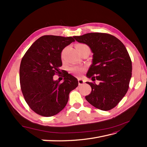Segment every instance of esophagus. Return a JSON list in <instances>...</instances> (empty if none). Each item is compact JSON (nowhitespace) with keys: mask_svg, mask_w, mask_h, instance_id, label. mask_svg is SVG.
<instances>
[{"mask_svg":"<svg viewBox=\"0 0 147 147\" xmlns=\"http://www.w3.org/2000/svg\"><path fill=\"white\" fill-rule=\"evenodd\" d=\"M84 83V80H83L81 78H78V84L79 85H82Z\"/></svg>","mask_w":147,"mask_h":147,"instance_id":"1","label":"esophagus"}]
</instances>
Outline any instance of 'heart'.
Wrapping results in <instances>:
<instances>
[{
    "instance_id": "b5f03b06",
    "label": "heart",
    "mask_w": 147,
    "mask_h": 147,
    "mask_svg": "<svg viewBox=\"0 0 147 147\" xmlns=\"http://www.w3.org/2000/svg\"><path fill=\"white\" fill-rule=\"evenodd\" d=\"M76 49L79 50L80 49H82L84 47H88V46L86 45L85 44H83V43H80V44H77L76 46ZM70 71L73 73L74 74H76V75H80L85 70L84 67L82 66H79V65H72V66L69 68Z\"/></svg>"
}]
</instances>
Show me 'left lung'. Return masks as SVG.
<instances>
[{"label":"left lung","mask_w":147,"mask_h":147,"mask_svg":"<svg viewBox=\"0 0 147 147\" xmlns=\"http://www.w3.org/2000/svg\"><path fill=\"white\" fill-rule=\"evenodd\" d=\"M78 42L86 44L93 53L92 64L86 77L100 81L87 82L92 88L85 98L102 111L116 106L126 95L131 78L132 63L125 46L110 34L90 33L73 36Z\"/></svg>","instance_id":"obj_1"}]
</instances>
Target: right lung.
Returning a JSON list of instances; mask_svg holds the SVG:
<instances>
[{
    "label": "right lung",
    "mask_w": 147,
    "mask_h": 147,
    "mask_svg": "<svg viewBox=\"0 0 147 147\" xmlns=\"http://www.w3.org/2000/svg\"><path fill=\"white\" fill-rule=\"evenodd\" d=\"M74 41L71 36H42L22 58L21 89L28 105L36 114L44 117L58 114L66 105L70 92L78 85L76 78L68 73L62 83L53 80L60 73L62 50Z\"/></svg>",
    "instance_id": "1"
}]
</instances>
